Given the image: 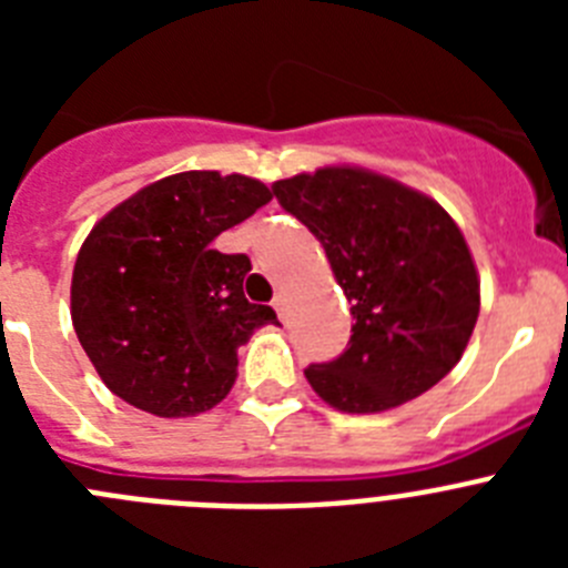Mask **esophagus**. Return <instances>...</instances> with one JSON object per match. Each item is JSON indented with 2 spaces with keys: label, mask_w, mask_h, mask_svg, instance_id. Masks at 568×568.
Masks as SVG:
<instances>
[{
  "label": "esophagus",
  "mask_w": 568,
  "mask_h": 568,
  "mask_svg": "<svg viewBox=\"0 0 568 568\" xmlns=\"http://www.w3.org/2000/svg\"><path fill=\"white\" fill-rule=\"evenodd\" d=\"M273 307H275V313H278L281 321H287V298H284V295H281V293L275 295Z\"/></svg>",
  "instance_id": "esophagus-1"
}]
</instances>
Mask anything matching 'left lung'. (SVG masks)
Returning <instances> with one entry per match:
<instances>
[{
    "instance_id": "obj_1",
    "label": "left lung",
    "mask_w": 568,
    "mask_h": 568,
    "mask_svg": "<svg viewBox=\"0 0 568 568\" xmlns=\"http://www.w3.org/2000/svg\"><path fill=\"white\" fill-rule=\"evenodd\" d=\"M327 253L353 304L338 358L310 364V386L341 413H384L433 389L460 361L480 284L458 224L404 184L355 168H324L273 184Z\"/></svg>"
}]
</instances>
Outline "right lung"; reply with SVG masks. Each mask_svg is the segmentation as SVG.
<instances>
[{
	"label": "right lung",
	"mask_w": 568,
	"mask_h": 568,
	"mask_svg": "<svg viewBox=\"0 0 568 568\" xmlns=\"http://www.w3.org/2000/svg\"><path fill=\"white\" fill-rule=\"evenodd\" d=\"M273 199L247 175L190 170L130 195L79 250L70 315L110 393L159 418L213 409L233 389L239 346L273 324L244 298V253L213 239Z\"/></svg>",
	"instance_id": "1"
}]
</instances>
